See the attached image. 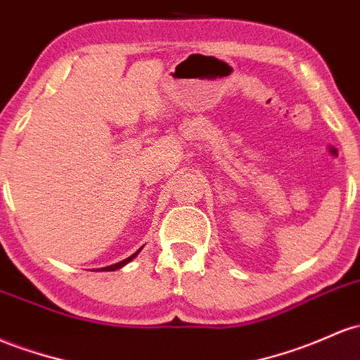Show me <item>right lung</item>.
Returning <instances> with one entry per match:
<instances>
[{
	"label": "right lung",
	"instance_id": "obj_1",
	"mask_svg": "<svg viewBox=\"0 0 360 360\" xmlns=\"http://www.w3.org/2000/svg\"><path fill=\"white\" fill-rule=\"evenodd\" d=\"M138 255V251L135 252V255H131L129 256V258H126V259H122V262H120V263H116V264H110V266H105V268H101V270H105V271H114V270H117V268H121V266H124L126 263H129L131 262L133 258H135V256Z\"/></svg>",
	"mask_w": 360,
	"mask_h": 360
}]
</instances>
